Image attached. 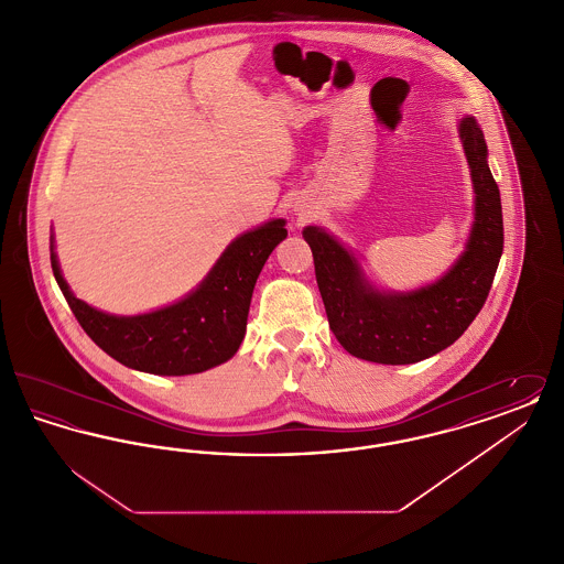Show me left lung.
<instances>
[{
    "mask_svg": "<svg viewBox=\"0 0 564 564\" xmlns=\"http://www.w3.org/2000/svg\"><path fill=\"white\" fill-rule=\"evenodd\" d=\"M458 137L471 169L476 221L465 251L435 283L405 294L378 292L355 256L323 228L306 226L317 285L327 322L350 355L403 366L451 347L482 311L503 253V214L499 186L488 169V150L478 122L467 116Z\"/></svg>",
    "mask_w": 564,
    "mask_h": 564,
    "instance_id": "1",
    "label": "left lung"
}]
</instances>
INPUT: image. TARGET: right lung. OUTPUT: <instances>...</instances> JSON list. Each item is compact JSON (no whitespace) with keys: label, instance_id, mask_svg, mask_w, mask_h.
Returning a JSON list of instances; mask_svg holds the SVG:
<instances>
[{"label":"right lung","instance_id":"1","mask_svg":"<svg viewBox=\"0 0 564 564\" xmlns=\"http://www.w3.org/2000/svg\"><path fill=\"white\" fill-rule=\"evenodd\" d=\"M285 237V219L245 232L226 247L192 294L134 317L108 315L72 294L58 269L53 239L51 264L82 329L109 357L148 375H198L228 361L241 347L256 281L272 249Z\"/></svg>","mask_w":564,"mask_h":564}]
</instances>
